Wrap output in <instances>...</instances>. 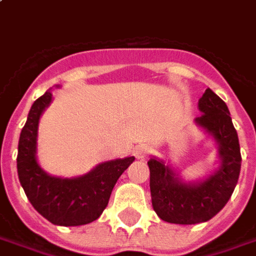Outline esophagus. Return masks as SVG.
<instances>
[{"mask_svg": "<svg viewBox=\"0 0 256 256\" xmlns=\"http://www.w3.org/2000/svg\"><path fill=\"white\" fill-rule=\"evenodd\" d=\"M149 153H150V148L146 146V145H138L134 149V156L137 158H145V157L149 156Z\"/></svg>", "mask_w": 256, "mask_h": 256, "instance_id": "obj_1", "label": "esophagus"}]
</instances>
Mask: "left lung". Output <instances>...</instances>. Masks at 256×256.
Segmentation results:
<instances>
[{"instance_id":"obj_1","label":"left lung","mask_w":256,"mask_h":256,"mask_svg":"<svg viewBox=\"0 0 256 256\" xmlns=\"http://www.w3.org/2000/svg\"><path fill=\"white\" fill-rule=\"evenodd\" d=\"M198 107L202 115L196 122L218 144V171L200 183L186 184L160 160L148 162L153 209L160 218L171 224H200L213 218L226 205L240 175L239 138L225 102L208 88Z\"/></svg>"}]
</instances>
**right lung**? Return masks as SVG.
Masks as SVG:
<instances>
[{
    "mask_svg": "<svg viewBox=\"0 0 256 256\" xmlns=\"http://www.w3.org/2000/svg\"><path fill=\"white\" fill-rule=\"evenodd\" d=\"M51 102V92L32 104L27 122L20 134L17 174L32 206L50 222L77 226L98 220L108 205L119 176L134 162V157L102 162L80 178L60 179L47 175L36 162L38 123L43 110Z\"/></svg>",
    "mask_w": 256,
    "mask_h": 256,
    "instance_id": "right-lung-1",
    "label": "right lung"
}]
</instances>
